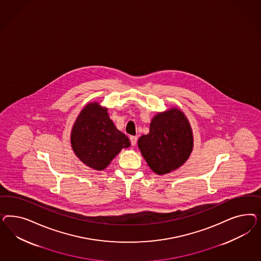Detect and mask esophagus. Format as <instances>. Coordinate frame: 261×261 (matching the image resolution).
<instances>
[{"label":"esophagus","mask_w":261,"mask_h":261,"mask_svg":"<svg viewBox=\"0 0 261 261\" xmlns=\"http://www.w3.org/2000/svg\"><path fill=\"white\" fill-rule=\"evenodd\" d=\"M137 137H135V136H131L130 137V141H131V144L133 145V146H135L136 145V143H137Z\"/></svg>","instance_id":"34e87169"}]
</instances>
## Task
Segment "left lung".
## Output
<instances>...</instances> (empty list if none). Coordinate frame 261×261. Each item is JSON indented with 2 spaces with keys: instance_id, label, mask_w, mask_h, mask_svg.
Masks as SVG:
<instances>
[{
  "instance_id": "1",
  "label": "left lung",
  "mask_w": 261,
  "mask_h": 261,
  "mask_svg": "<svg viewBox=\"0 0 261 261\" xmlns=\"http://www.w3.org/2000/svg\"><path fill=\"white\" fill-rule=\"evenodd\" d=\"M138 146L153 172H172L188 161L193 149L189 119L177 107L158 113L151 120L149 133L140 137Z\"/></svg>"
}]
</instances>
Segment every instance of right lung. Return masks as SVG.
Wrapping results in <instances>:
<instances>
[{"label": "right lung", "mask_w": 261, "mask_h": 261, "mask_svg": "<svg viewBox=\"0 0 261 261\" xmlns=\"http://www.w3.org/2000/svg\"><path fill=\"white\" fill-rule=\"evenodd\" d=\"M98 102H90L79 113L71 132V148L86 166L103 170L122 148L130 146L125 135L118 130Z\"/></svg>", "instance_id": "1"}]
</instances>
